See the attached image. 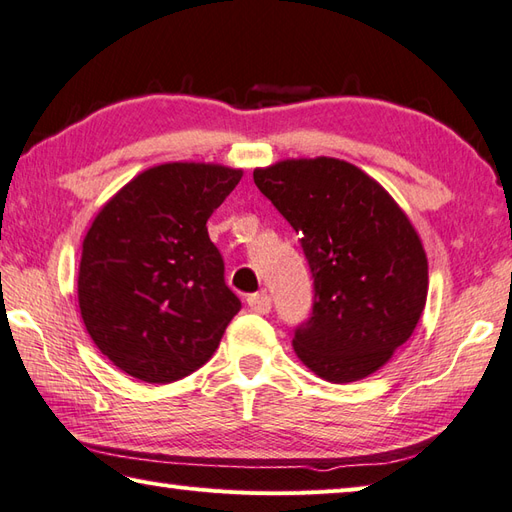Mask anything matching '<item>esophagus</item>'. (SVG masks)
Returning <instances> with one entry per match:
<instances>
[{"instance_id": "esophagus-1", "label": "esophagus", "mask_w": 512, "mask_h": 512, "mask_svg": "<svg viewBox=\"0 0 512 512\" xmlns=\"http://www.w3.org/2000/svg\"><path fill=\"white\" fill-rule=\"evenodd\" d=\"M246 301H248V308L257 312V314H268L270 308H273V299H270L266 292H257V295H250Z\"/></svg>"}]
</instances>
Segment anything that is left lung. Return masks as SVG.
Instances as JSON below:
<instances>
[{"label":"left lung","instance_id":"1","mask_svg":"<svg viewBox=\"0 0 512 512\" xmlns=\"http://www.w3.org/2000/svg\"><path fill=\"white\" fill-rule=\"evenodd\" d=\"M253 180L297 231L312 273L297 356L330 383L374 374L416 330L427 301V255L407 215L336 158L284 160L255 169Z\"/></svg>","mask_w":512,"mask_h":512}]
</instances>
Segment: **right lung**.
Returning <instances> with one entry per match:
<instances>
[{
  "instance_id": "add662e5",
  "label": "right lung",
  "mask_w": 512,
  "mask_h": 512,
  "mask_svg": "<svg viewBox=\"0 0 512 512\" xmlns=\"http://www.w3.org/2000/svg\"><path fill=\"white\" fill-rule=\"evenodd\" d=\"M242 180L220 165L147 169L96 215L83 239L79 308L96 347L145 383L202 367L242 301L206 220Z\"/></svg>"
}]
</instances>
